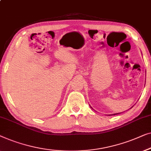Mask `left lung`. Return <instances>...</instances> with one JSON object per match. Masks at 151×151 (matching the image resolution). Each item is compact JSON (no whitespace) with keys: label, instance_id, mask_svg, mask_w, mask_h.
I'll return each mask as SVG.
<instances>
[{"label":"left lung","instance_id":"left-lung-1","mask_svg":"<svg viewBox=\"0 0 151 151\" xmlns=\"http://www.w3.org/2000/svg\"><path fill=\"white\" fill-rule=\"evenodd\" d=\"M115 114H112V115H115Z\"/></svg>","mask_w":151,"mask_h":151}]
</instances>
